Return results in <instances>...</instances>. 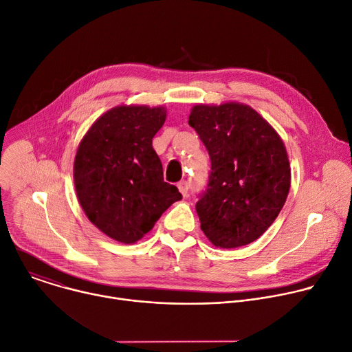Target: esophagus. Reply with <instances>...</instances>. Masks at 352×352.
<instances>
[{
    "label": "esophagus",
    "instance_id": "1",
    "mask_svg": "<svg viewBox=\"0 0 352 352\" xmlns=\"http://www.w3.org/2000/svg\"><path fill=\"white\" fill-rule=\"evenodd\" d=\"M178 189H179V192L182 193V196H186L188 195V189H189V184H188V181H181V182H178Z\"/></svg>",
    "mask_w": 352,
    "mask_h": 352
}]
</instances>
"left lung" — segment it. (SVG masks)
Returning <instances> with one entry per match:
<instances>
[{"label":"left lung","instance_id":"8db88e82","mask_svg":"<svg viewBox=\"0 0 352 352\" xmlns=\"http://www.w3.org/2000/svg\"><path fill=\"white\" fill-rule=\"evenodd\" d=\"M189 125L206 146L212 173L196 204L200 228L217 248L256 241L281 212L291 185L285 144L250 106L196 104Z\"/></svg>","mask_w":352,"mask_h":352}]
</instances>
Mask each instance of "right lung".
Instances as JSON below:
<instances>
[{
  "mask_svg": "<svg viewBox=\"0 0 352 352\" xmlns=\"http://www.w3.org/2000/svg\"><path fill=\"white\" fill-rule=\"evenodd\" d=\"M163 106H117L82 138L74 162L79 204L93 226L121 243L142 239L177 200L164 182L152 139L163 126Z\"/></svg>",
  "mask_w": 352,
  "mask_h": 352,
  "instance_id": "right-lung-1",
  "label": "right lung"
}]
</instances>
